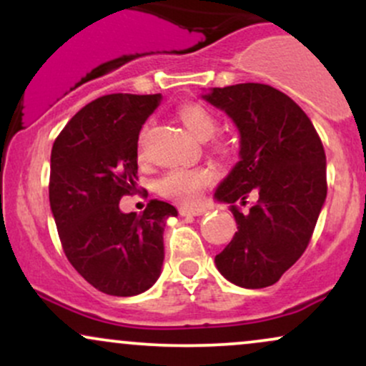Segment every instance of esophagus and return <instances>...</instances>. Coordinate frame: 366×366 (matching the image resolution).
I'll use <instances>...</instances> for the list:
<instances>
[{"label": "esophagus", "instance_id": "1", "mask_svg": "<svg viewBox=\"0 0 366 366\" xmlns=\"http://www.w3.org/2000/svg\"><path fill=\"white\" fill-rule=\"evenodd\" d=\"M204 212H207V209L201 208V207H180L179 208V213L182 217H199V215H203Z\"/></svg>", "mask_w": 366, "mask_h": 366}]
</instances>
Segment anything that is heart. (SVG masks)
<instances>
[{"mask_svg":"<svg viewBox=\"0 0 366 366\" xmlns=\"http://www.w3.org/2000/svg\"><path fill=\"white\" fill-rule=\"evenodd\" d=\"M179 119L184 127L196 139L207 141L217 132L218 120L208 108L196 103H187L179 108ZM144 136L142 130L141 137ZM212 180V172L207 169H174L158 180L157 189L162 196L179 203H194L201 191Z\"/></svg>","mask_w":366,"mask_h":366,"instance_id":"obj_1","label":"heart"}]
</instances>
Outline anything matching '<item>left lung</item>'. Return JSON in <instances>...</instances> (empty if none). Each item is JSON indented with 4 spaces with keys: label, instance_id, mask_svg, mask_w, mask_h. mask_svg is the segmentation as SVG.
Returning <instances> with one entry per match:
<instances>
[{
    "label": "left lung",
    "instance_id": "8db88e82",
    "mask_svg": "<svg viewBox=\"0 0 366 366\" xmlns=\"http://www.w3.org/2000/svg\"><path fill=\"white\" fill-rule=\"evenodd\" d=\"M204 102L225 112L239 130V162L218 184V203L232 207L237 232L215 264L232 284H275L305 253L327 197V159L306 113L267 84L212 87Z\"/></svg>",
    "mask_w": 366,
    "mask_h": 366
}]
</instances>
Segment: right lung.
Segmentation results:
<instances>
[{"label": "right lung", "instance_id": "add662e5", "mask_svg": "<svg viewBox=\"0 0 366 366\" xmlns=\"http://www.w3.org/2000/svg\"><path fill=\"white\" fill-rule=\"evenodd\" d=\"M162 94H108L86 104L51 149L49 207L66 258L92 287L136 296L158 280L163 232L177 209L153 199L144 213H124L137 191V141Z\"/></svg>", "mask_w": 366, "mask_h": 366}]
</instances>
